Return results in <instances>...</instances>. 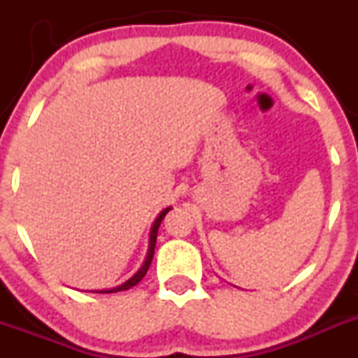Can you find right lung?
Returning a JSON list of instances; mask_svg holds the SVG:
<instances>
[{
  "label": "right lung",
  "instance_id": "right-lung-1",
  "mask_svg": "<svg viewBox=\"0 0 358 358\" xmlns=\"http://www.w3.org/2000/svg\"><path fill=\"white\" fill-rule=\"evenodd\" d=\"M169 209H171V208L162 209V211L159 213V215H157V218L154 220L152 227H150V234H149V249H147L145 262L142 263V266H140L138 272H136L135 275H133V277H129V279L126 280V282H122L121 286H115V287H112V289H100V291H93V292H102V294H107V292H119V291H126V289H129V287L136 286V284H138L140 280H142L143 277H145L147 270H149L150 263H152V258H154V249H156V239H157V230H159V225H161V222H162V220H164V216L168 215Z\"/></svg>",
  "mask_w": 358,
  "mask_h": 358
}]
</instances>
